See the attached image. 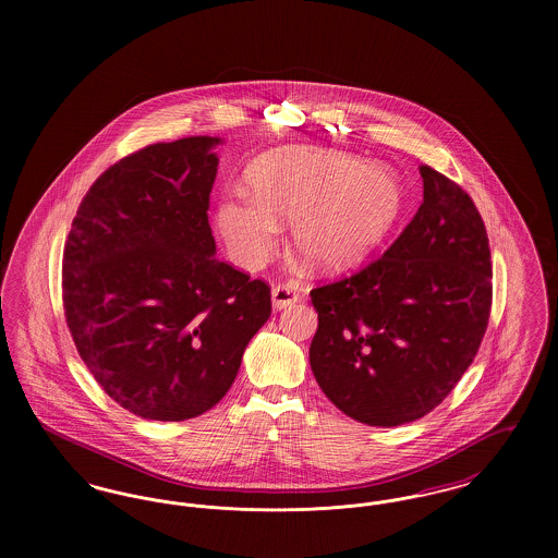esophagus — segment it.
I'll list each match as a JSON object with an SVG mask.
<instances>
[{
  "instance_id": "34e87169",
  "label": "esophagus",
  "mask_w": 558,
  "mask_h": 558,
  "mask_svg": "<svg viewBox=\"0 0 558 558\" xmlns=\"http://www.w3.org/2000/svg\"><path fill=\"white\" fill-rule=\"evenodd\" d=\"M299 291L292 284H278L271 289V303L274 310H287L292 303L299 301Z\"/></svg>"
}]
</instances>
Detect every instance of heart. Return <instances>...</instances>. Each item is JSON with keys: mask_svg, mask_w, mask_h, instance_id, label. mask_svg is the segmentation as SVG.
I'll use <instances>...</instances> for the list:
<instances>
[{"mask_svg": "<svg viewBox=\"0 0 558 558\" xmlns=\"http://www.w3.org/2000/svg\"><path fill=\"white\" fill-rule=\"evenodd\" d=\"M251 194L217 205V228L239 266L257 269L276 253L280 223L291 219L299 257L316 269L362 264L403 217L405 194L383 165L341 153L292 146L271 150L246 173Z\"/></svg>", "mask_w": 558, "mask_h": 558, "instance_id": "heart-1", "label": "heart"}]
</instances>
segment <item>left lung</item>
<instances>
[{"mask_svg":"<svg viewBox=\"0 0 558 558\" xmlns=\"http://www.w3.org/2000/svg\"><path fill=\"white\" fill-rule=\"evenodd\" d=\"M398 240L353 276L318 287L310 364L349 418L414 423L473 364L492 312V253L473 198L428 165Z\"/></svg>","mask_w":558,"mask_h":558,"instance_id":"8db88e82","label":"left lung"}]
</instances>
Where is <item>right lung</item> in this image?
Returning <instances> with one entry per match:
<instances>
[{
  "mask_svg": "<svg viewBox=\"0 0 558 558\" xmlns=\"http://www.w3.org/2000/svg\"><path fill=\"white\" fill-rule=\"evenodd\" d=\"M221 140L150 144L81 201L62 257L71 337L96 383L146 421H187L228 393L271 314L264 280L215 257Z\"/></svg>",
  "mask_w": 558,
  "mask_h": 558,
  "instance_id": "add662e5",
  "label": "right lung"
}]
</instances>
